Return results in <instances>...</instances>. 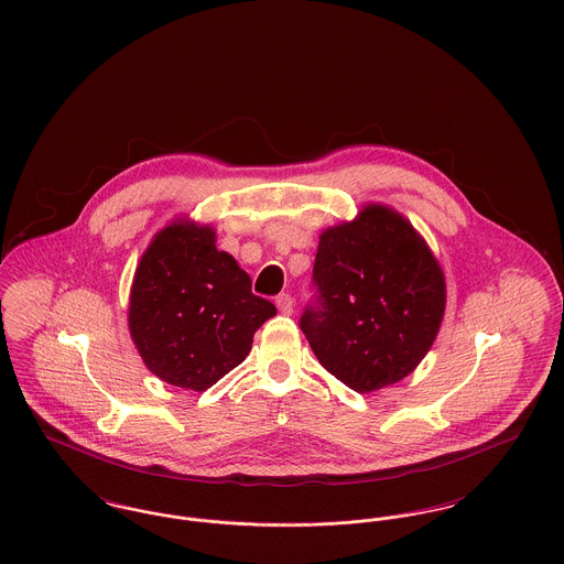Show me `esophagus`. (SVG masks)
<instances>
[{"label": "esophagus", "mask_w": 564, "mask_h": 564, "mask_svg": "<svg viewBox=\"0 0 564 564\" xmlns=\"http://www.w3.org/2000/svg\"><path fill=\"white\" fill-rule=\"evenodd\" d=\"M275 306H278V311L282 313V315H293V297L289 295V293H282V295H278L275 297Z\"/></svg>", "instance_id": "obj_1"}]
</instances>
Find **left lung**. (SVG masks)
I'll list each match as a JSON object with an SVG mask.
<instances>
[{"mask_svg":"<svg viewBox=\"0 0 564 564\" xmlns=\"http://www.w3.org/2000/svg\"><path fill=\"white\" fill-rule=\"evenodd\" d=\"M317 289L300 327L323 367L358 393L400 382L430 351L445 313V275L393 208L369 204L319 237Z\"/></svg>","mask_w":564,"mask_h":564,"instance_id":"obj_1","label":"left lung"}]
</instances>
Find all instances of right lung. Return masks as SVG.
Instances as JSON below:
<instances>
[{
    "label": "right lung",
    "mask_w": 564,
    "mask_h": 564,
    "mask_svg": "<svg viewBox=\"0 0 564 564\" xmlns=\"http://www.w3.org/2000/svg\"><path fill=\"white\" fill-rule=\"evenodd\" d=\"M215 239L208 226H166L145 249L130 293L128 323L143 362L162 382L191 391L239 367L253 332L275 315Z\"/></svg>",
    "instance_id": "1"
}]
</instances>
